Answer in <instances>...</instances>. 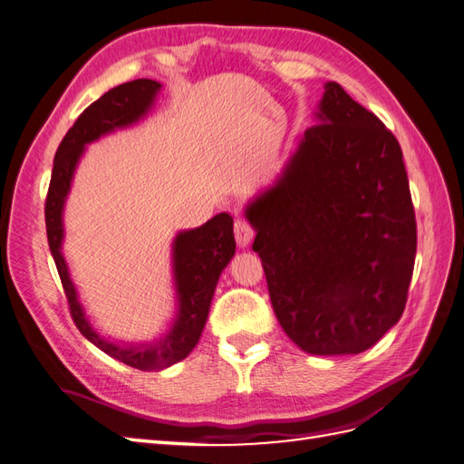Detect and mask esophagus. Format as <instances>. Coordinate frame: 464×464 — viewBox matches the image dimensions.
<instances>
[{"label": "esophagus", "mask_w": 464, "mask_h": 464, "mask_svg": "<svg viewBox=\"0 0 464 464\" xmlns=\"http://www.w3.org/2000/svg\"><path fill=\"white\" fill-rule=\"evenodd\" d=\"M234 234H236L237 246H240V247H247V246L251 244V240H254L256 228H254V224H251L249 220L237 218L236 224H234Z\"/></svg>", "instance_id": "1"}]
</instances>
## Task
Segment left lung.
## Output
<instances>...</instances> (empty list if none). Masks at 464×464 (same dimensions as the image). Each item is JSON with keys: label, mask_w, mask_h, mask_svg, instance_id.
<instances>
[{"label": "left lung", "mask_w": 464, "mask_h": 464, "mask_svg": "<svg viewBox=\"0 0 464 464\" xmlns=\"http://www.w3.org/2000/svg\"><path fill=\"white\" fill-rule=\"evenodd\" d=\"M317 121L246 208L280 327L304 353L360 354L401 319L416 257L402 150L327 82Z\"/></svg>", "instance_id": "8db88e82"}]
</instances>
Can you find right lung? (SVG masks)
Here are the masks:
<instances>
[{
  "mask_svg": "<svg viewBox=\"0 0 464 464\" xmlns=\"http://www.w3.org/2000/svg\"><path fill=\"white\" fill-rule=\"evenodd\" d=\"M160 91V82L152 79H135L110 89L106 94L92 102L73 123L58 147L52 168V179L46 195V234L52 257L58 266L69 312L81 334L98 346L108 356L128 363L137 370H164L172 363L184 360L195 344L207 323L210 300L224 266L236 254L234 220L228 213H220L205 222L203 227L179 232L174 240V278L178 290L179 312L172 331L164 341L141 346L114 344L98 334L85 317V312L77 300L75 286L69 278L65 259L62 256L63 240V203L72 188L75 166L85 145L98 137L118 128L135 123L143 118Z\"/></svg>",
  "mask_w": 464,
  "mask_h": 464,
  "instance_id": "add662e5",
  "label": "right lung"
}]
</instances>
